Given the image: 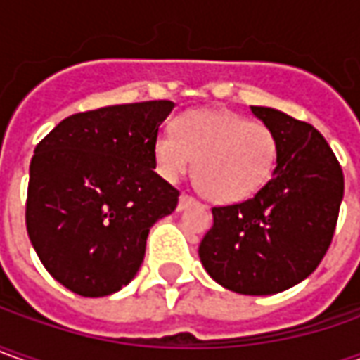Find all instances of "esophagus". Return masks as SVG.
I'll use <instances>...</instances> for the list:
<instances>
[{
  "mask_svg": "<svg viewBox=\"0 0 360 360\" xmlns=\"http://www.w3.org/2000/svg\"><path fill=\"white\" fill-rule=\"evenodd\" d=\"M193 203H195V199L183 193V195L179 197V205H177V211H185V209H187V207H189V205H193Z\"/></svg>",
  "mask_w": 360,
  "mask_h": 360,
  "instance_id": "obj_1",
  "label": "esophagus"
}]
</instances>
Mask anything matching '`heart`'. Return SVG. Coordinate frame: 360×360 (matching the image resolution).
<instances>
[{
    "label": "heart",
    "instance_id": "1",
    "mask_svg": "<svg viewBox=\"0 0 360 360\" xmlns=\"http://www.w3.org/2000/svg\"><path fill=\"white\" fill-rule=\"evenodd\" d=\"M153 157L167 181L181 179L195 161V185L207 199L239 203L271 179L277 139L266 125L239 113L197 109L175 121V135L169 131L157 135Z\"/></svg>",
    "mask_w": 360,
    "mask_h": 360
}]
</instances>
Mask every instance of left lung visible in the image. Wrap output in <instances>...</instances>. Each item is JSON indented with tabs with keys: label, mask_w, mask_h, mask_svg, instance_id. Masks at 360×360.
<instances>
[{
	"label": "left lung",
	"mask_w": 360,
	"mask_h": 360,
	"mask_svg": "<svg viewBox=\"0 0 360 360\" xmlns=\"http://www.w3.org/2000/svg\"><path fill=\"white\" fill-rule=\"evenodd\" d=\"M277 139L273 177L255 197L213 207L199 245L209 277L239 295H275L304 281L327 253L345 179L319 131L273 107L251 105Z\"/></svg>",
	"instance_id": "obj_1"
}]
</instances>
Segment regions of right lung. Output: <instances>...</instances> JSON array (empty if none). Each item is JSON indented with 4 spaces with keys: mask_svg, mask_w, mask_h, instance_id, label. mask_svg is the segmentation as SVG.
Listing matches in <instances>:
<instances>
[{
    "mask_svg": "<svg viewBox=\"0 0 360 360\" xmlns=\"http://www.w3.org/2000/svg\"><path fill=\"white\" fill-rule=\"evenodd\" d=\"M173 101L109 105L65 117L35 147L25 223L49 275L81 297L121 291L149 231L179 191L155 173L153 143Z\"/></svg>",
    "mask_w": 360,
    "mask_h": 360,
    "instance_id": "right-lung-1",
    "label": "right lung"
}]
</instances>
